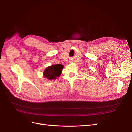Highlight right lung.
<instances>
[{
    "mask_svg": "<svg viewBox=\"0 0 132 132\" xmlns=\"http://www.w3.org/2000/svg\"><path fill=\"white\" fill-rule=\"evenodd\" d=\"M63 68V66L61 64L48 66L45 70L43 73L44 76L49 80L55 79L57 77H58L61 74Z\"/></svg>",
    "mask_w": 132,
    "mask_h": 132,
    "instance_id": "right-lung-1",
    "label": "right lung"
}]
</instances>
